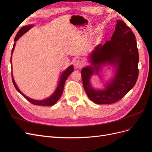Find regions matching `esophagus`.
I'll use <instances>...</instances> for the list:
<instances>
[{
  "instance_id": "obj_1",
  "label": "esophagus",
  "mask_w": 152,
  "mask_h": 152,
  "mask_svg": "<svg viewBox=\"0 0 152 152\" xmlns=\"http://www.w3.org/2000/svg\"><path fill=\"white\" fill-rule=\"evenodd\" d=\"M84 66V63L80 59H77L74 62V66L76 68H80Z\"/></svg>"
}]
</instances>
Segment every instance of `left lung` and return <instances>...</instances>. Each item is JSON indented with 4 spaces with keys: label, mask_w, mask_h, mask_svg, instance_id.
<instances>
[{
    "label": "left lung",
    "mask_w": 152,
    "mask_h": 152,
    "mask_svg": "<svg viewBox=\"0 0 152 152\" xmlns=\"http://www.w3.org/2000/svg\"><path fill=\"white\" fill-rule=\"evenodd\" d=\"M117 23L111 40L103 45L99 44L91 53L92 66L81 70L86 93L96 104L118 102L134 86L138 77L139 54L136 37L123 21L117 20ZM107 64L116 67V75L103 90H96L90 84V77Z\"/></svg>",
    "instance_id": "left-lung-1"
}]
</instances>
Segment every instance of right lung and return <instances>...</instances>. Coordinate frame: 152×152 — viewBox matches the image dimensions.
<instances>
[{
    "label": "right lung",
    "mask_w": 152,
    "mask_h": 152,
    "mask_svg": "<svg viewBox=\"0 0 152 152\" xmlns=\"http://www.w3.org/2000/svg\"><path fill=\"white\" fill-rule=\"evenodd\" d=\"M32 27V25H28V26H23L22 28L19 30V31L18 32V34H16L15 39V43H14L13 45V48L12 49L11 51V59H12V54L13 53L14 49H15V44H16V42L18 40L20 37H21L27 31H28ZM73 71V67L72 65L69 66L66 70L64 72L60 77V80H59V84L58 86V87L56 88V91H54V93L50 96L49 98H47L46 99H44L42 101H38V100H35V99H32L31 98H29L26 96L25 95H24L20 91V89H18V86H16L15 80H14V78L12 76V73H11V75H12V80L13 82V84L15 86L16 89L19 92V93L24 96V97L29 102H30L31 103H32L33 104H35V105H39V106H53L54 105L55 103H56L58 99L60 98L61 96L63 93V88H64V86H65V82L67 79V78L68 77V76L71 74V73Z\"/></svg>",
    "instance_id": "add662e5"
}]
</instances>
